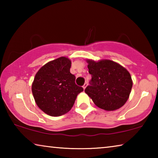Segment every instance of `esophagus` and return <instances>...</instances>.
<instances>
[{
	"instance_id": "34e87169",
	"label": "esophagus",
	"mask_w": 158,
	"mask_h": 158,
	"mask_svg": "<svg viewBox=\"0 0 158 158\" xmlns=\"http://www.w3.org/2000/svg\"><path fill=\"white\" fill-rule=\"evenodd\" d=\"M87 85H88V83H87V82H85V84H84V85H83V89H85V88H86V86H87Z\"/></svg>"
}]
</instances>
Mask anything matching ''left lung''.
Segmentation results:
<instances>
[{"label":"left lung","mask_w":158,"mask_h":158,"mask_svg":"<svg viewBox=\"0 0 158 158\" xmlns=\"http://www.w3.org/2000/svg\"><path fill=\"white\" fill-rule=\"evenodd\" d=\"M92 79L85 93L99 108L114 111L123 106L129 98L132 80L126 69L110 60L98 62L87 60Z\"/></svg>","instance_id":"1"}]
</instances>
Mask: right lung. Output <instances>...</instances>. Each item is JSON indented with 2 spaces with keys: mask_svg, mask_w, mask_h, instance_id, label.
I'll return each instance as SVG.
<instances>
[{
  "mask_svg": "<svg viewBox=\"0 0 158 158\" xmlns=\"http://www.w3.org/2000/svg\"><path fill=\"white\" fill-rule=\"evenodd\" d=\"M71 60L60 57L43 65L36 73L32 84L38 107L51 116L65 114L73 107L77 95L84 89L75 84L70 73Z\"/></svg>",
  "mask_w": 158,
  "mask_h": 158,
  "instance_id": "1",
  "label": "right lung"
}]
</instances>
